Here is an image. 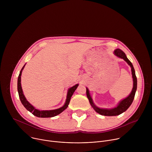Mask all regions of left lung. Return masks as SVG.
I'll use <instances>...</instances> for the list:
<instances>
[{
  "instance_id": "8db88e82",
  "label": "left lung",
  "mask_w": 152,
  "mask_h": 152,
  "mask_svg": "<svg viewBox=\"0 0 152 152\" xmlns=\"http://www.w3.org/2000/svg\"><path fill=\"white\" fill-rule=\"evenodd\" d=\"M114 53L117 57L123 59L129 65L130 67H131L134 85H133V88H132V90L131 94H130L126 98L121 100L116 107H115L114 108H111V109H103V108H100V107L96 106L94 104V103H93V99L90 94L88 89L87 88H86V96H87L91 106L93 107V109L96 111V112H97V113H99L100 115H104V116H116V115H118L122 114L123 113L125 112L128 109L129 107L131 105V104L134 99L135 94L137 88V77L135 75V69L134 68V66H133L132 62L128 59V58H127L124 52H123L120 49H115L114 52Z\"/></svg>"
}]
</instances>
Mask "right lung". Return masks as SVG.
I'll return each mask as SVG.
<instances>
[{"label":"right lung","instance_id":"add662e5","mask_svg":"<svg viewBox=\"0 0 152 152\" xmlns=\"http://www.w3.org/2000/svg\"><path fill=\"white\" fill-rule=\"evenodd\" d=\"M25 66L23 67V68L21 69L20 74L18 77V80H17V90L18 93V96L20 97V100L21 102V103L23 104V105L25 106L26 109L29 111L30 113H31L33 115H34L36 117H41V118H48V117H53L55 116H56L61 114L62 111H64L66 108L68 107L71 97L72 95L73 94L74 92L75 91L76 89L77 88V86L79 84H76L74 85L72 87L70 88L68 90L67 92V99L66 100V103L64 104L63 106L58 108V109L56 110H45V111H39L37 109H36L35 107H34L26 99L25 96L23 94L22 88H21V73H22V70H23Z\"/></svg>","mask_w":152,"mask_h":152}]
</instances>
